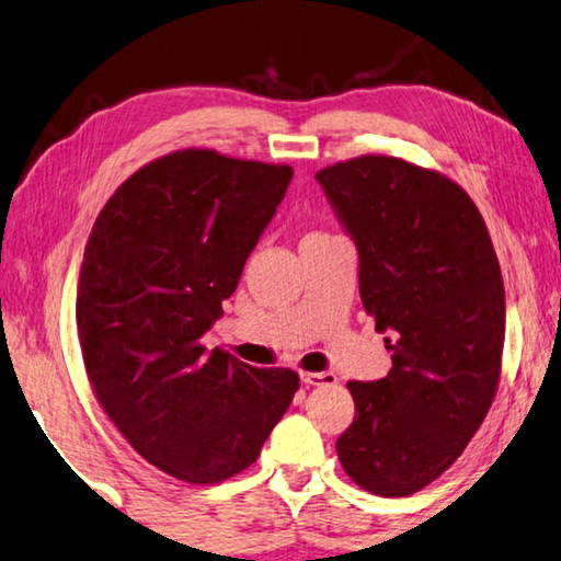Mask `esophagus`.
I'll return each mask as SVG.
<instances>
[{
  "label": "esophagus",
  "instance_id": "34e87169",
  "mask_svg": "<svg viewBox=\"0 0 561 561\" xmlns=\"http://www.w3.org/2000/svg\"><path fill=\"white\" fill-rule=\"evenodd\" d=\"M300 381L306 386H329L335 383V376L329 374V370H321V374H300Z\"/></svg>",
  "mask_w": 561,
  "mask_h": 561
}]
</instances>
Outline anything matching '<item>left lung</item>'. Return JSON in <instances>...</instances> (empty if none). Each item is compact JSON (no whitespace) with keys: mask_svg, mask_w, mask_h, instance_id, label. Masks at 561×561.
<instances>
[{"mask_svg":"<svg viewBox=\"0 0 561 561\" xmlns=\"http://www.w3.org/2000/svg\"><path fill=\"white\" fill-rule=\"evenodd\" d=\"M358 248V286L391 370L348 381L353 424L335 442L348 477L409 496L451 467L494 401L504 280L486 222L442 172L364 154L316 172Z\"/></svg>","mask_w":561,"mask_h":561,"instance_id":"obj_1","label":"left lung"}]
</instances>
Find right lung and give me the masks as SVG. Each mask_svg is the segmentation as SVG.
I'll return each instance as SVG.
<instances>
[{"label":"right lung","instance_id":"obj_1","mask_svg":"<svg viewBox=\"0 0 561 561\" xmlns=\"http://www.w3.org/2000/svg\"><path fill=\"white\" fill-rule=\"evenodd\" d=\"M288 165L178 150L117 187L77 283L92 391L133 449L170 477L218 484L251 467L298 391L203 335L290 185Z\"/></svg>","mask_w":561,"mask_h":561}]
</instances>
